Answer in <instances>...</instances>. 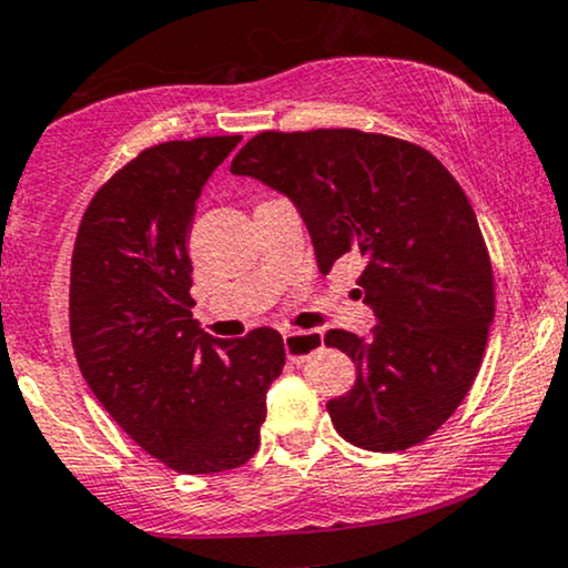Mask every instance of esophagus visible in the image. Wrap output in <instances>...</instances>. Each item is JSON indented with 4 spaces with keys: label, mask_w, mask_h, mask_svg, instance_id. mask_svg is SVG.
<instances>
[{
    "label": "esophagus",
    "mask_w": 568,
    "mask_h": 568,
    "mask_svg": "<svg viewBox=\"0 0 568 568\" xmlns=\"http://www.w3.org/2000/svg\"><path fill=\"white\" fill-rule=\"evenodd\" d=\"M283 344L288 361L304 363L306 357L315 355V352L323 347V336L317 334V331H288V334L283 336Z\"/></svg>",
    "instance_id": "obj_1"
}]
</instances>
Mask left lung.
I'll use <instances>...</instances> for the list:
<instances>
[{
	"instance_id": "obj_1",
	"label": "left lung",
	"mask_w": 568,
	"mask_h": 568,
	"mask_svg": "<svg viewBox=\"0 0 568 568\" xmlns=\"http://www.w3.org/2000/svg\"><path fill=\"white\" fill-rule=\"evenodd\" d=\"M302 213L321 272L357 256L368 338L328 331L357 379L328 400L336 433L368 452L427 440L470 393L494 323V275L478 219L427 149L363 130L253 135L232 160Z\"/></svg>"
}]
</instances>
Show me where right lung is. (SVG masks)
Returning a JSON list of instances; mask_svg holds the SVG:
<instances>
[{"mask_svg":"<svg viewBox=\"0 0 568 568\" xmlns=\"http://www.w3.org/2000/svg\"><path fill=\"white\" fill-rule=\"evenodd\" d=\"M240 135L143 149L90 200L71 256L77 363L112 419L171 470L207 475L258 448L283 336L213 338L192 321L186 237L197 197Z\"/></svg>","mask_w":568,"mask_h":568,"instance_id":"obj_1","label":"right lung"}]
</instances>
